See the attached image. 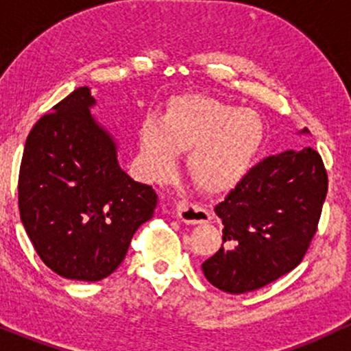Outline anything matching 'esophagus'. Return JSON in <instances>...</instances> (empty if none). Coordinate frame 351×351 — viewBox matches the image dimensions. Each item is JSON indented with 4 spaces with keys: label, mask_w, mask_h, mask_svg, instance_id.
<instances>
[{
    "label": "esophagus",
    "mask_w": 351,
    "mask_h": 351,
    "mask_svg": "<svg viewBox=\"0 0 351 351\" xmlns=\"http://www.w3.org/2000/svg\"><path fill=\"white\" fill-rule=\"evenodd\" d=\"M177 214H179V219L186 223H206L210 220V214L206 207L189 202V200H180L177 204Z\"/></svg>",
    "instance_id": "esophagus-1"
}]
</instances>
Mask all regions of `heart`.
<instances>
[{"mask_svg": "<svg viewBox=\"0 0 351 351\" xmlns=\"http://www.w3.org/2000/svg\"><path fill=\"white\" fill-rule=\"evenodd\" d=\"M262 137L257 112L206 97H186L172 102L160 125L144 124L141 151L154 177L169 174L177 152L189 151L192 180L207 192H223L247 174Z\"/></svg>", "mask_w": 351, "mask_h": 351, "instance_id": "1", "label": "heart"}]
</instances>
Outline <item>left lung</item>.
Wrapping results in <instances>:
<instances>
[{"label":"left lung","instance_id":"1","mask_svg":"<svg viewBox=\"0 0 351 351\" xmlns=\"http://www.w3.org/2000/svg\"><path fill=\"white\" fill-rule=\"evenodd\" d=\"M326 191V169L312 147L254 165L215 206L222 247L202 263L207 280L222 292L245 293L293 270L317 232Z\"/></svg>","mask_w":351,"mask_h":351}]
</instances>
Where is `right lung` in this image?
<instances>
[{"instance_id":"1","label":"right lung","mask_w":351,"mask_h":351,"mask_svg":"<svg viewBox=\"0 0 351 351\" xmlns=\"http://www.w3.org/2000/svg\"><path fill=\"white\" fill-rule=\"evenodd\" d=\"M96 99L77 88L31 129L18 180L19 215L34 250L69 280L97 282L152 219L157 194L117 162L114 137L94 119Z\"/></svg>"}]
</instances>
